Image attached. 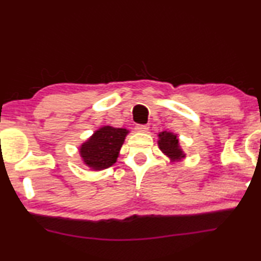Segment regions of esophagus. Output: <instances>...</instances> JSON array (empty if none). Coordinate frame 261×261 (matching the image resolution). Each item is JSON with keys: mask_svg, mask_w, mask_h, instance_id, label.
I'll return each instance as SVG.
<instances>
[{"mask_svg": "<svg viewBox=\"0 0 261 261\" xmlns=\"http://www.w3.org/2000/svg\"><path fill=\"white\" fill-rule=\"evenodd\" d=\"M138 132H148L149 131V125H137L135 127Z\"/></svg>", "mask_w": 261, "mask_h": 261, "instance_id": "obj_1", "label": "esophagus"}]
</instances>
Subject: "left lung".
<instances>
[{
    "label": "left lung",
    "mask_w": 261,
    "mask_h": 261,
    "mask_svg": "<svg viewBox=\"0 0 261 261\" xmlns=\"http://www.w3.org/2000/svg\"><path fill=\"white\" fill-rule=\"evenodd\" d=\"M160 141H159V145L160 149L162 151L170 157L171 160H178L185 157L183 155L182 150L179 149L178 146V139L175 135L170 134V132L163 131L159 135Z\"/></svg>",
    "instance_id": "8db88e82"
}]
</instances>
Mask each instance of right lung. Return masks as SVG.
<instances>
[{
    "instance_id": "1",
    "label": "right lung",
    "mask_w": 261,
    "mask_h": 261,
    "mask_svg": "<svg viewBox=\"0 0 261 261\" xmlns=\"http://www.w3.org/2000/svg\"><path fill=\"white\" fill-rule=\"evenodd\" d=\"M127 130L104 126L95 131L92 137L80 148V153L87 166L102 170L116 163Z\"/></svg>"
}]
</instances>
